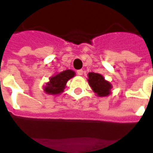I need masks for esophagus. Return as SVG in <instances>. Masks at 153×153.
<instances>
[{
	"label": "esophagus",
	"mask_w": 153,
	"mask_h": 153,
	"mask_svg": "<svg viewBox=\"0 0 153 153\" xmlns=\"http://www.w3.org/2000/svg\"><path fill=\"white\" fill-rule=\"evenodd\" d=\"M83 72H84L83 70L80 69V70H77V72H77L78 75L81 76V75H83Z\"/></svg>",
	"instance_id": "1"
}]
</instances>
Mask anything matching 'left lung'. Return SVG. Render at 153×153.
<instances>
[{
	"label": "left lung",
	"mask_w": 153,
	"mask_h": 153,
	"mask_svg": "<svg viewBox=\"0 0 153 153\" xmlns=\"http://www.w3.org/2000/svg\"><path fill=\"white\" fill-rule=\"evenodd\" d=\"M88 76L89 85L91 86L94 93L100 97H104L110 94L112 86L108 81H105L102 76L95 72H89Z\"/></svg>",
	"instance_id": "8db88e82"
}]
</instances>
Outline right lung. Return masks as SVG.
I'll return each mask as SVG.
<instances>
[{"label": "right lung", "mask_w": 153, "mask_h": 153, "mask_svg": "<svg viewBox=\"0 0 153 153\" xmlns=\"http://www.w3.org/2000/svg\"><path fill=\"white\" fill-rule=\"evenodd\" d=\"M75 72L72 70H65L50 78V81L45 86L44 91L48 94H59L64 91L68 81L73 77Z\"/></svg>", "instance_id": "obj_1"}]
</instances>
